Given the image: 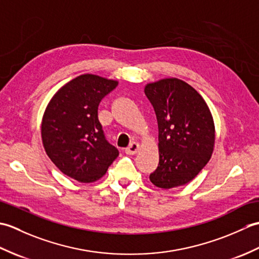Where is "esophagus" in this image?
<instances>
[{
    "mask_svg": "<svg viewBox=\"0 0 259 259\" xmlns=\"http://www.w3.org/2000/svg\"><path fill=\"white\" fill-rule=\"evenodd\" d=\"M139 148H140V146H139L138 142H133V144H131L125 149V153H126V155H136V153L139 151Z\"/></svg>",
    "mask_w": 259,
    "mask_h": 259,
    "instance_id": "1",
    "label": "esophagus"
}]
</instances>
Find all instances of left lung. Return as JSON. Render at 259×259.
Instances as JSON below:
<instances>
[{
    "instance_id": "obj_1",
    "label": "left lung",
    "mask_w": 259,
    "mask_h": 259,
    "mask_svg": "<svg viewBox=\"0 0 259 259\" xmlns=\"http://www.w3.org/2000/svg\"><path fill=\"white\" fill-rule=\"evenodd\" d=\"M145 93L155 109L159 131V164L150 181L162 189L188 184L213 151L210 110L194 88L177 78L148 83Z\"/></svg>"
}]
</instances>
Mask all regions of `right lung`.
I'll return each mask as SVG.
<instances>
[{
  "label": "right lung",
  "mask_w": 259,
  "mask_h": 259,
  "mask_svg": "<svg viewBox=\"0 0 259 259\" xmlns=\"http://www.w3.org/2000/svg\"><path fill=\"white\" fill-rule=\"evenodd\" d=\"M118 81L82 74L60 88L48 103L41 123L48 157L68 177L89 184L100 179L119 156L98 119L102 99Z\"/></svg>",
  "instance_id": "right-lung-1"
}]
</instances>
